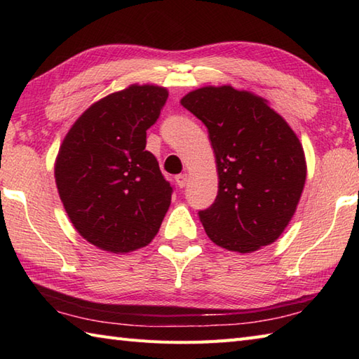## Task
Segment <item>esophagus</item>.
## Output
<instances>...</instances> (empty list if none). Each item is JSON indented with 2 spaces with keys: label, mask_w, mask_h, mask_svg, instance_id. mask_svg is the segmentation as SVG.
<instances>
[{
  "label": "esophagus",
  "mask_w": 359,
  "mask_h": 359,
  "mask_svg": "<svg viewBox=\"0 0 359 359\" xmlns=\"http://www.w3.org/2000/svg\"><path fill=\"white\" fill-rule=\"evenodd\" d=\"M175 182H177L179 188H185L188 184V175L187 174H179L175 175Z\"/></svg>",
  "instance_id": "34e87169"
}]
</instances>
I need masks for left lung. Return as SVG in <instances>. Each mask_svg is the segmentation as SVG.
<instances>
[{"instance_id": "8db88e82", "label": "left lung", "mask_w": 359, "mask_h": 359, "mask_svg": "<svg viewBox=\"0 0 359 359\" xmlns=\"http://www.w3.org/2000/svg\"><path fill=\"white\" fill-rule=\"evenodd\" d=\"M182 106L207 126L219 189L199 211L216 245L251 253L285 230L307 177L306 156L293 129L266 100L231 86L188 93Z\"/></svg>"}]
</instances>
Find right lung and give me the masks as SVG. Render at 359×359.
Here are the masks:
<instances>
[{"instance_id":"obj_1","label":"right lung","mask_w":359,"mask_h":359,"mask_svg":"<svg viewBox=\"0 0 359 359\" xmlns=\"http://www.w3.org/2000/svg\"><path fill=\"white\" fill-rule=\"evenodd\" d=\"M168 90L131 85L81 114L60 147L55 184L72 225L89 243L129 253L154 239L172 187L144 149Z\"/></svg>"}]
</instances>
